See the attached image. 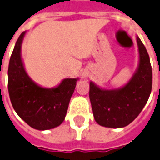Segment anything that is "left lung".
I'll use <instances>...</instances> for the list:
<instances>
[{
	"mask_svg": "<svg viewBox=\"0 0 160 160\" xmlns=\"http://www.w3.org/2000/svg\"><path fill=\"white\" fill-rule=\"evenodd\" d=\"M138 65L127 83L116 89H105L90 81L89 97L93 115L98 125L108 128H123L131 124L149 98L152 73L149 56L137 35Z\"/></svg>",
	"mask_w": 160,
	"mask_h": 160,
	"instance_id": "1",
	"label": "left lung"
}]
</instances>
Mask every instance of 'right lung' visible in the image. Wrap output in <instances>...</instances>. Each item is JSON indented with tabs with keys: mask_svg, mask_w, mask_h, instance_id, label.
<instances>
[{
	"mask_svg": "<svg viewBox=\"0 0 160 160\" xmlns=\"http://www.w3.org/2000/svg\"><path fill=\"white\" fill-rule=\"evenodd\" d=\"M26 31L15 44L8 66V92L18 115L32 128L47 131L64 120L68 103L79 78H66L47 88L35 83L24 68L21 48Z\"/></svg>",
	"mask_w": 160,
	"mask_h": 160,
	"instance_id": "right-lung-1",
	"label": "right lung"
}]
</instances>
